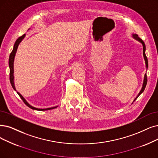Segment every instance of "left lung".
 I'll use <instances>...</instances> for the list:
<instances>
[{
	"mask_svg": "<svg viewBox=\"0 0 158 158\" xmlns=\"http://www.w3.org/2000/svg\"><path fill=\"white\" fill-rule=\"evenodd\" d=\"M132 37H133V38L135 39V40L138 41L139 42H140L142 45H143V57H144V61H145V64H146V68H147V69H148V59H147V57L146 56V54H145V50H146V47H145V44L143 42V41L139 38V37H138V35L137 34H132ZM147 73L144 74V80H143V86H142V88L141 89L140 91V92L139 93L138 95L136 97V98L134 99V101L138 98V97L140 95V94L144 91L145 87H146V85H147Z\"/></svg>",
	"mask_w": 158,
	"mask_h": 158,
	"instance_id": "8db88e82",
	"label": "left lung"
}]
</instances>
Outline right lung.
Listing matches in <instances>:
<instances>
[{
    "instance_id": "add662e5",
    "label": "right lung",
    "mask_w": 158,
    "mask_h": 158,
    "mask_svg": "<svg viewBox=\"0 0 158 158\" xmlns=\"http://www.w3.org/2000/svg\"><path fill=\"white\" fill-rule=\"evenodd\" d=\"M25 35L26 34H24L22 36L19 37V38L16 40L15 44H14V48L13 50H12V52H11L10 55V57H9V67H10V83L11 85L13 87V89L16 91L15 89V84H14V58H15V56L17 52V50L18 48L19 45V43L22 41V40L24 38ZM17 94L19 95V97H21V98L23 100V102H24V104H26L28 107H29L30 108L34 110H38V111H45V110H52V109H54L56 108H57L58 106H55V107H52V108H45V109H40V108H36L35 107H33L32 106H31L30 104H28V102L27 101L25 100V98L21 95V94L17 92Z\"/></svg>"
}]
</instances>
